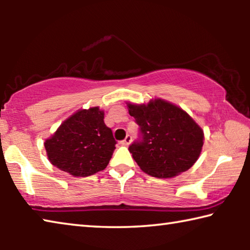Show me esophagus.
<instances>
[{
	"label": "esophagus",
	"instance_id": "1",
	"mask_svg": "<svg viewBox=\"0 0 250 250\" xmlns=\"http://www.w3.org/2000/svg\"><path fill=\"white\" fill-rule=\"evenodd\" d=\"M131 141H132V137H131V135H126V137L125 138V140H122L121 141V145L122 146H129L130 143H131Z\"/></svg>",
	"mask_w": 250,
	"mask_h": 250
}]
</instances>
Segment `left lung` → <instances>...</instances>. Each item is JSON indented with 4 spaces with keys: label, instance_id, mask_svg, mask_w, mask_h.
Instances as JSON below:
<instances>
[{
    "label": "left lung",
    "instance_id": "obj_1",
    "mask_svg": "<svg viewBox=\"0 0 250 250\" xmlns=\"http://www.w3.org/2000/svg\"><path fill=\"white\" fill-rule=\"evenodd\" d=\"M128 107L139 125V138L129 151L143 172L167 179L188 171L196 162L204 133L188 113L161 99Z\"/></svg>",
    "mask_w": 250,
    "mask_h": 250
}]
</instances>
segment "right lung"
Wrapping results in <instances>:
<instances>
[{"label":"right lung","mask_w":250,"mask_h":250,"mask_svg":"<svg viewBox=\"0 0 250 250\" xmlns=\"http://www.w3.org/2000/svg\"><path fill=\"white\" fill-rule=\"evenodd\" d=\"M98 107L79 110L45 141L50 163L74 176H89L108 166L117 141Z\"/></svg>","instance_id":"right-lung-1"}]
</instances>
